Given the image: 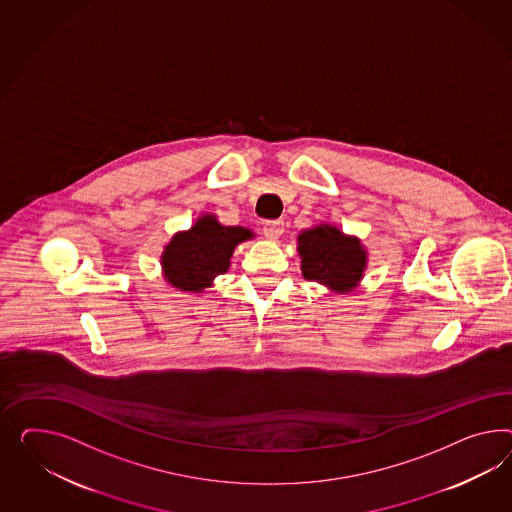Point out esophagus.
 Segmentation results:
<instances>
[{"instance_id":"1","label":"esophagus","mask_w":512,"mask_h":512,"mask_svg":"<svg viewBox=\"0 0 512 512\" xmlns=\"http://www.w3.org/2000/svg\"><path fill=\"white\" fill-rule=\"evenodd\" d=\"M283 231H285V223L281 220L266 221V223H264V236H266V238H270V240H276V238H279V236L283 235Z\"/></svg>"}]
</instances>
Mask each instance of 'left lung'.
<instances>
[{
    "label": "left lung",
    "instance_id": "8db88e82",
    "mask_svg": "<svg viewBox=\"0 0 512 512\" xmlns=\"http://www.w3.org/2000/svg\"><path fill=\"white\" fill-rule=\"evenodd\" d=\"M298 251L305 279H315L333 291H352L365 268L360 240L330 225H320L298 236Z\"/></svg>",
    "mask_w": 512,
    "mask_h": 512
}]
</instances>
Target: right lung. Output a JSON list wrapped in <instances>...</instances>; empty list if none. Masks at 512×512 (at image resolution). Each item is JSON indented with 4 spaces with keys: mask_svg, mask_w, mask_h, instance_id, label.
Masks as SVG:
<instances>
[{
    "mask_svg": "<svg viewBox=\"0 0 512 512\" xmlns=\"http://www.w3.org/2000/svg\"><path fill=\"white\" fill-rule=\"evenodd\" d=\"M251 236L244 227H223L214 216H203L167 246L162 257L167 281L182 291H203L214 277L227 272L236 244Z\"/></svg>",
    "mask_w": 512,
    "mask_h": 512,
    "instance_id": "1",
    "label": "right lung"
}]
</instances>
